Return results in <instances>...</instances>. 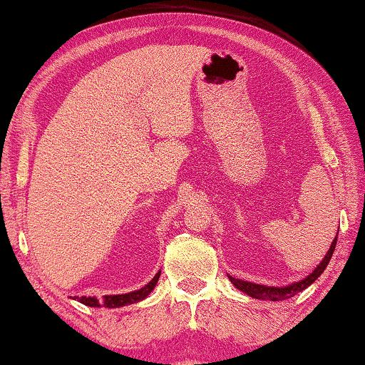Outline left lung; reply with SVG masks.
<instances>
[{
  "mask_svg": "<svg viewBox=\"0 0 365 365\" xmlns=\"http://www.w3.org/2000/svg\"><path fill=\"white\" fill-rule=\"evenodd\" d=\"M336 241H338V235H336V239L333 241V244H331L329 251L326 252L324 259L322 260V262H319L318 267L314 269L312 274L307 277V279H303L300 282H295V284H292V285H287V287H267V285L252 284V282H246V280H241V279H235V277H231V275H227V277H230V280L232 282V285H235L237 290L247 293V295L252 297V298H259V300H269V302L287 300V298L295 297L298 292H302L307 287L312 285L313 282L317 280L318 277L323 274L324 269H326V265L329 264L331 257H333V252H334V247H336Z\"/></svg>",
  "mask_w": 365,
  "mask_h": 365,
  "instance_id": "left-lung-1",
  "label": "left lung"
}]
</instances>
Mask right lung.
I'll return each mask as SVG.
<instances>
[{
	"label": "right lung",
	"instance_id": "obj_1",
	"mask_svg": "<svg viewBox=\"0 0 365 365\" xmlns=\"http://www.w3.org/2000/svg\"><path fill=\"white\" fill-rule=\"evenodd\" d=\"M159 277H160V272H157L154 279H152L145 287L139 288V290L123 293V295H106V297H103L101 300H98V298H95V297H80L78 302L86 304V307H95V308H100V307L118 308V307H124V304L140 302V300H144V298L148 297L152 290H154L157 282H159Z\"/></svg>",
	"mask_w": 365,
	"mask_h": 365
}]
</instances>
